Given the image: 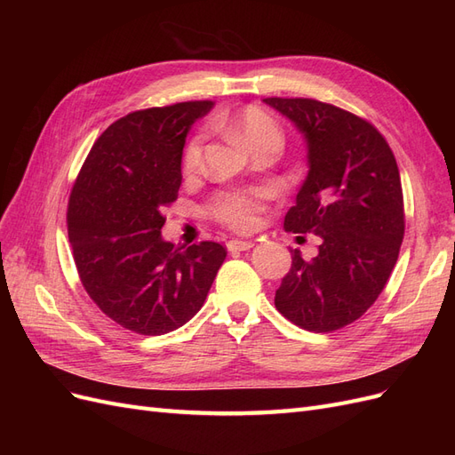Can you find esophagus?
Masks as SVG:
<instances>
[{
	"mask_svg": "<svg viewBox=\"0 0 455 455\" xmlns=\"http://www.w3.org/2000/svg\"><path fill=\"white\" fill-rule=\"evenodd\" d=\"M254 246L252 241H239V239H233L228 243V251L235 252V251H251Z\"/></svg>",
	"mask_w": 455,
	"mask_h": 455,
	"instance_id": "34e87169",
	"label": "esophagus"
}]
</instances>
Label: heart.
<instances>
[{
	"label": "heart",
	"instance_id": "heart-1",
	"mask_svg": "<svg viewBox=\"0 0 455 455\" xmlns=\"http://www.w3.org/2000/svg\"><path fill=\"white\" fill-rule=\"evenodd\" d=\"M216 127H222L235 134L251 149L266 142H283L281 129L266 109L258 106H249L241 109L235 116L218 117L214 119ZM203 149H204V136L196 134L184 149L182 167L186 174H196L203 164ZM267 197L266 191H229V194L218 196L211 203V212L220 222L233 228V229H251L261 209V201Z\"/></svg>",
	"mask_w": 455,
	"mask_h": 455
}]
</instances>
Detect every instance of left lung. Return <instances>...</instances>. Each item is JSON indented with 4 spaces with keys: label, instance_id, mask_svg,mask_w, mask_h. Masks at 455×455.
<instances>
[{
    "label": "left lung",
    "instance_id": "8db88e82",
    "mask_svg": "<svg viewBox=\"0 0 455 455\" xmlns=\"http://www.w3.org/2000/svg\"><path fill=\"white\" fill-rule=\"evenodd\" d=\"M304 134L309 172L284 229L321 237L319 254L292 267L275 307L311 332H332L381 294L404 237L401 174L389 144L368 121L313 99H264Z\"/></svg>",
    "mask_w": 455,
    "mask_h": 455
}]
</instances>
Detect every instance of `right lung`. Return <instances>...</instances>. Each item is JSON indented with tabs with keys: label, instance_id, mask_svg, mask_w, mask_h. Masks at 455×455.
Wrapping results in <instances>:
<instances>
[{
	"label": "right lung",
	"instance_id": "right-lung-1",
	"mask_svg": "<svg viewBox=\"0 0 455 455\" xmlns=\"http://www.w3.org/2000/svg\"><path fill=\"white\" fill-rule=\"evenodd\" d=\"M212 100L148 108L112 123L94 142L68 203V237L87 294L109 319L142 336L184 326L204 304L226 249H188L161 237L178 199L191 125Z\"/></svg>",
	"mask_w": 455,
	"mask_h": 455
}]
</instances>
